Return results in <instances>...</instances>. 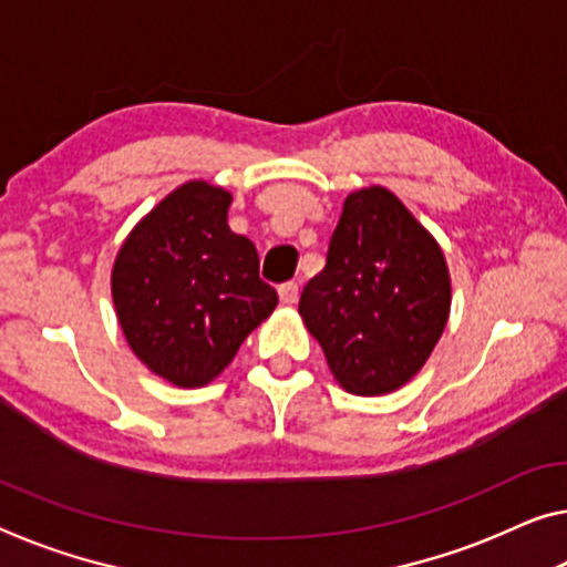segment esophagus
Listing matches in <instances>:
<instances>
[{"label":"esophagus","mask_w":567,"mask_h":567,"mask_svg":"<svg viewBox=\"0 0 567 567\" xmlns=\"http://www.w3.org/2000/svg\"><path fill=\"white\" fill-rule=\"evenodd\" d=\"M278 296H281L284 303H296L299 301V284H293V281L281 284L278 286Z\"/></svg>","instance_id":"34e87169"}]
</instances>
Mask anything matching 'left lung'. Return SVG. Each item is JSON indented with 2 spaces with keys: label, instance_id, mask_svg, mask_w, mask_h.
I'll return each instance as SVG.
<instances>
[{
  "label": "left lung",
  "instance_id": "left-lung-1",
  "mask_svg": "<svg viewBox=\"0 0 567 567\" xmlns=\"http://www.w3.org/2000/svg\"><path fill=\"white\" fill-rule=\"evenodd\" d=\"M299 313L347 393L388 395L421 372L446 329V256L398 195L362 187L347 195Z\"/></svg>",
  "mask_w": 567,
  "mask_h": 567
}]
</instances>
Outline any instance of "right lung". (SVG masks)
<instances>
[{"mask_svg": "<svg viewBox=\"0 0 567 567\" xmlns=\"http://www.w3.org/2000/svg\"><path fill=\"white\" fill-rule=\"evenodd\" d=\"M228 189L189 179L121 243L111 296L121 332L154 374L203 388L271 317L278 293L258 276V250L228 225Z\"/></svg>", "mask_w": 567, "mask_h": 567, "instance_id": "add662e5", "label": "right lung"}]
</instances>
